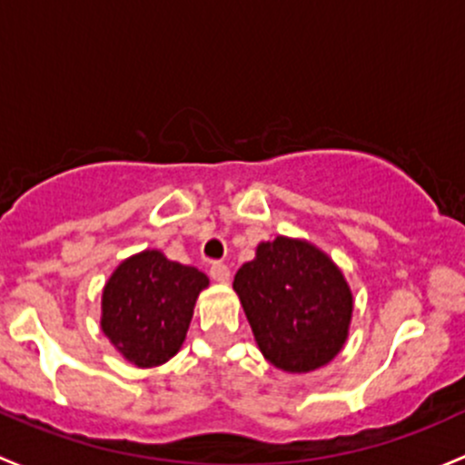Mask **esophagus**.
I'll use <instances>...</instances> for the list:
<instances>
[{
	"instance_id": "esophagus-1",
	"label": "esophagus",
	"mask_w": 465,
	"mask_h": 465,
	"mask_svg": "<svg viewBox=\"0 0 465 465\" xmlns=\"http://www.w3.org/2000/svg\"><path fill=\"white\" fill-rule=\"evenodd\" d=\"M210 277H213L214 282H219V284H228V282H231V268L222 264V262H214V264L210 266Z\"/></svg>"
}]
</instances>
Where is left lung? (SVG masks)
Returning <instances> with one entry per match:
<instances>
[{
    "instance_id": "8db88e82",
    "label": "left lung",
    "mask_w": 465,
    "mask_h": 465,
    "mask_svg": "<svg viewBox=\"0 0 465 465\" xmlns=\"http://www.w3.org/2000/svg\"><path fill=\"white\" fill-rule=\"evenodd\" d=\"M264 358L306 374L338 356L349 336L353 295L331 257L304 239L275 237L257 246L232 282Z\"/></svg>"
}]
</instances>
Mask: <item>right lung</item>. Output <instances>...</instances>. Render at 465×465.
<instances>
[{
	"label": "right lung",
	"instance_id": "obj_1",
	"mask_svg": "<svg viewBox=\"0 0 465 465\" xmlns=\"http://www.w3.org/2000/svg\"><path fill=\"white\" fill-rule=\"evenodd\" d=\"M208 284L199 268L170 262L161 251L127 257L103 289V333L132 365H163L183 344Z\"/></svg>",
	"mask_w": 465,
	"mask_h": 465
}]
</instances>
